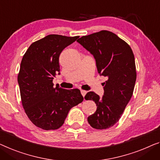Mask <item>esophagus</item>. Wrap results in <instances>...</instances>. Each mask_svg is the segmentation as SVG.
<instances>
[{
    "label": "esophagus",
    "instance_id": "34e87169",
    "mask_svg": "<svg viewBox=\"0 0 160 160\" xmlns=\"http://www.w3.org/2000/svg\"><path fill=\"white\" fill-rule=\"evenodd\" d=\"M80 92H81V94H82L83 97H84V96H85V94L87 93V91H85V90H81Z\"/></svg>",
    "mask_w": 160,
    "mask_h": 160
}]
</instances>
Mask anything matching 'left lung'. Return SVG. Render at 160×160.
Instances as JSON below:
<instances>
[{
	"instance_id": "8db88e82",
	"label": "left lung",
	"mask_w": 160,
	"mask_h": 160,
	"mask_svg": "<svg viewBox=\"0 0 160 160\" xmlns=\"http://www.w3.org/2000/svg\"><path fill=\"white\" fill-rule=\"evenodd\" d=\"M77 41L93 55L98 72L107 79L103 82L102 98L93 91L85 96L97 106L88 118L90 125L107 129L118 122L132 96L136 80L134 54L127 42L110 31L82 36Z\"/></svg>"
}]
</instances>
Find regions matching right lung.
Instances as JSON below:
<instances>
[{"label": "right lung", "mask_w": 160, "mask_h": 160, "mask_svg": "<svg viewBox=\"0 0 160 160\" xmlns=\"http://www.w3.org/2000/svg\"><path fill=\"white\" fill-rule=\"evenodd\" d=\"M78 38L48 35L32 42L22 59L17 79L22 107L31 122L43 130L59 128L71 108L83 101L79 89L53 83L59 74L60 53Z\"/></svg>", "instance_id": "right-lung-1"}]
</instances>
